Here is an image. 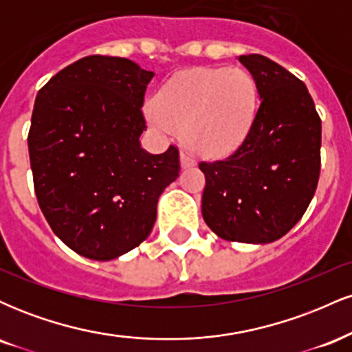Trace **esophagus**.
Masks as SVG:
<instances>
[{
	"mask_svg": "<svg viewBox=\"0 0 352 352\" xmlns=\"http://www.w3.org/2000/svg\"><path fill=\"white\" fill-rule=\"evenodd\" d=\"M180 164H182V167H184V168L195 165V160H193L192 153H190L187 148H184V151L180 152Z\"/></svg>",
	"mask_w": 352,
	"mask_h": 352,
	"instance_id": "obj_1",
	"label": "esophagus"
}]
</instances>
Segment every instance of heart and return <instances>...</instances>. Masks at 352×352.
I'll list each match as a JSON object with an SVG mask.
<instances>
[{
  "label": "heart",
  "instance_id": "b5f03b06",
  "mask_svg": "<svg viewBox=\"0 0 352 352\" xmlns=\"http://www.w3.org/2000/svg\"><path fill=\"white\" fill-rule=\"evenodd\" d=\"M152 122L164 132L182 129L200 155L235 151L246 139L258 111V86L241 67H190L175 72L157 92Z\"/></svg>",
  "mask_w": 352,
  "mask_h": 352
}]
</instances>
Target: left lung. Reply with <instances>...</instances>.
<instances>
[{
    "label": "left lung",
    "mask_w": 352,
    "mask_h": 352,
    "mask_svg": "<svg viewBox=\"0 0 352 352\" xmlns=\"http://www.w3.org/2000/svg\"><path fill=\"white\" fill-rule=\"evenodd\" d=\"M261 104L246 139L221 160L200 162L201 215L218 236L272 243L305 215L321 170V119L305 82L261 54L238 58Z\"/></svg>",
    "instance_id": "1"
}]
</instances>
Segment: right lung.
Here are the masks:
<instances>
[{
    "mask_svg": "<svg viewBox=\"0 0 352 352\" xmlns=\"http://www.w3.org/2000/svg\"><path fill=\"white\" fill-rule=\"evenodd\" d=\"M152 78L131 59L87 56L36 96L28 134L36 199L60 241L91 260L142 243L160 193L179 177L175 145L152 155L139 142Z\"/></svg>",
    "mask_w": 352,
    "mask_h": 352,
    "instance_id": "1",
    "label": "right lung"
}]
</instances>
